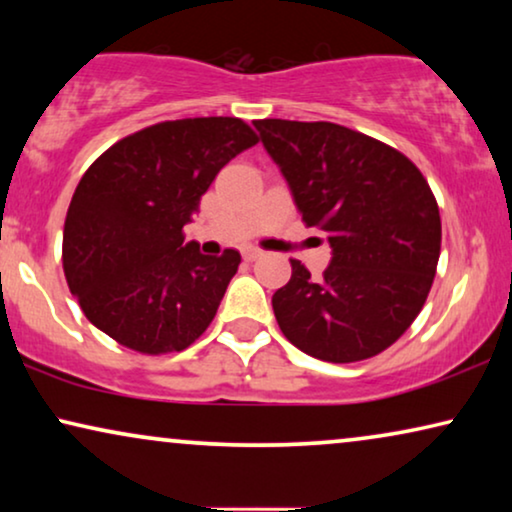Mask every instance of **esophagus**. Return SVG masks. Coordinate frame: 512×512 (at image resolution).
Returning <instances> with one entry per match:
<instances>
[{
  "label": "esophagus",
  "instance_id": "obj_1",
  "mask_svg": "<svg viewBox=\"0 0 512 512\" xmlns=\"http://www.w3.org/2000/svg\"><path fill=\"white\" fill-rule=\"evenodd\" d=\"M242 254H244V261H256V258L263 256V251L256 249V247H247L242 251Z\"/></svg>",
  "mask_w": 512,
  "mask_h": 512
}]
</instances>
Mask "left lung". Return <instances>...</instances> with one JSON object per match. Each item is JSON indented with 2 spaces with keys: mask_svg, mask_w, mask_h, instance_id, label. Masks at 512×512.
Masks as SVG:
<instances>
[{
  "mask_svg": "<svg viewBox=\"0 0 512 512\" xmlns=\"http://www.w3.org/2000/svg\"><path fill=\"white\" fill-rule=\"evenodd\" d=\"M254 125L305 226L324 230L333 249L319 279L293 258L289 284L272 296L279 328L314 359L377 356L417 319L436 277L443 228L429 181L394 146L345 125Z\"/></svg>",
  "mask_w": 512,
  "mask_h": 512,
  "instance_id": "8db88e82",
  "label": "left lung"
}]
</instances>
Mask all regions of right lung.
<instances>
[{
  "instance_id": "right-lung-1",
  "label": "right lung",
  "mask_w": 512,
  "mask_h": 512,
  "mask_svg": "<svg viewBox=\"0 0 512 512\" xmlns=\"http://www.w3.org/2000/svg\"><path fill=\"white\" fill-rule=\"evenodd\" d=\"M254 144L242 118H181L118 139L88 167L62 268L90 324L149 356L184 352L207 331L242 258L200 254L184 226L221 167Z\"/></svg>"
}]
</instances>
